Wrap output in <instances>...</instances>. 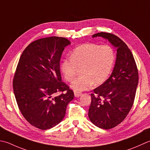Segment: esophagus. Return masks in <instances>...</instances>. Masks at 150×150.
<instances>
[{
    "label": "esophagus",
    "mask_w": 150,
    "mask_h": 150,
    "mask_svg": "<svg viewBox=\"0 0 150 150\" xmlns=\"http://www.w3.org/2000/svg\"><path fill=\"white\" fill-rule=\"evenodd\" d=\"M82 94L81 92H75L74 93V95H75V97H76V98H79V96H81Z\"/></svg>",
    "instance_id": "34e87169"
}]
</instances>
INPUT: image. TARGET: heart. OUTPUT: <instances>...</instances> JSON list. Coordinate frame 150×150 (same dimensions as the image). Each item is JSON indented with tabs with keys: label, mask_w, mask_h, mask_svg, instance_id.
Wrapping results in <instances>:
<instances>
[{
	"label": "heart",
	"mask_w": 150,
	"mask_h": 150,
	"mask_svg": "<svg viewBox=\"0 0 150 150\" xmlns=\"http://www.w3.org/2000/svg\"><path fill=\"white\" fill-rule=\"evenodd\" d=\"M115 60L113 49L108 45L85 43L75 48L70 58L61 64L64 79L71 82L81 69L82 76L73 82L71 89L75 92L90 89L93 83L99 85L107 80Z\"/></svg>",
	"instance_id": "1"
}]
</instances>
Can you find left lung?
<instances>
[{"label": "left lung", "instance_id": "obj_1", "mask_svg": "<svg viewBox=\"0 0 150 150\" xmlns=\"http://www.w3.org/2000/svg\"><path fill=\"white\" fill-rule=\"evenodd\" d=\"M116 48V59L112 74L91 93L88 117L93 124L110 129L124 121L133 106L139 83V72L133 55L127 45L116 35L99 32Z\"/></svg>", "mask_w": 150, "mask_h": 150}]
</instances>
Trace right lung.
Returning a JSON list of instances; mask_svg holds the SVG:
<instances>
[{
  "instance_id": "right-lung-1",
  "label": "right lung",
  "mask_w": 150,
  "mask_h": 150,
  "mask_svg": "<svg viewBox=\"0 0 150 150\" xmlns=\"http://www.w3.org/2000/svg\"><path fill=\"white\" fill-rule=\"evenodd\" d=\"M70 43L62 37L42 38L29 44L19 58L13 80L15 97L26 121L40 129L61 122L74 98L60 70L62 54Z\"/></svg>"
}]
</instances>
